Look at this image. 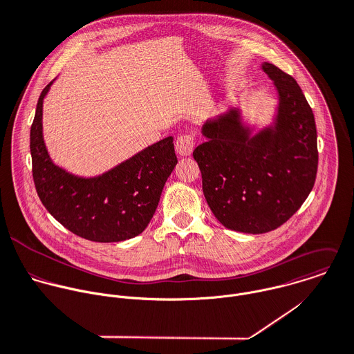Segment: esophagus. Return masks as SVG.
<instances>
[{
    "label": "esophagus",
    "instance_id": "34e87169",
    "mask_svg": "<svg viewBox=\"0 0 354 354\" xmlns=\"http://www.w3.org/2000/svg\"><path fill=\"white\" fill-rule=\"evenodd\" d=\"M175 147L178 154L190 156L194 149V136L192 133H182L178 136L175 142Z\"/></svg>",
    "mask_w": 354,
    "mask_h": 354
}]
</instances>
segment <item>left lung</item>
Listing matches in <instances>:
<instances>
[{"label":"left lung","instance_id":"obj_1","mask_svg":"<svg viewBox=\"0 0 354 354\" xmlns=\"http://www.w3.org/2000/svg\"><path fill=\"white\" fill-rule=\"evenodd\" d=\"M262 67L280 96L276 128L250 138L232 110L203 127L208 139L193 151L216 219L250 234L286 223L310 194L319 165L315 115L301 86L277 66Z\"/></svg>","mask_w":354,"mask_h":354}]
</instances>
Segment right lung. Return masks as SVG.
Returning a JSON list of instances; mask_svg holds the SVG:
<instances>
[{
  "label": "right lung",
  "mask_w": 354,
  "mask_h": 354,
  "mask_svg": "<svg viewBox=\"0 0 354 354\" xmlns=\"http://www.w3.org/2000/svg\"><path fill=\"white\" fill-rule=\"evenodd\" d=\"M41 92L30 129L32 179L48 212L71 233L96 243H117L140 234L151 221L162 187L178 158L174 138H165L97 178H77L56 167L42 139Z\"/></svg>",
  "instance_id": "obj_1"
}]
</instances>
